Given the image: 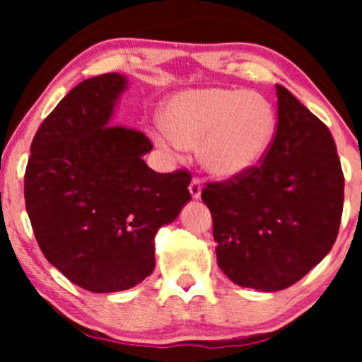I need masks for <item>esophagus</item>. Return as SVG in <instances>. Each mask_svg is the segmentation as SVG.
I'll use <instances>...</instances> for the list:
<instances>
[{
  "label": "esophagus",
  "mask_w": 362,
  "mask_h": 362,
  "mask_svg": "<svg viewBox=\"0 0 362 362\" xmlns=\"http://www.w3.org/2000/svg\"><path fill=\"white\" fill-rule=\"evenodd\" d=\"M189 189H190V194H192L194 199L201 197V190H202V182H201V178L194 177L192 182H190Z\"/></svg>",
  "instance_id": "1"
}]
</instances>
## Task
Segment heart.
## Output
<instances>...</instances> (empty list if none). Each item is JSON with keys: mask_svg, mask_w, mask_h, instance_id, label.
<instances>
[{"mask_svg": "<svg viewBox=\"0 0 362 362\" xmlns=\"http://www.w3.org/2000/svg\"><path fill=\"white\" fill-rule=\"evenodd\" d=\"M163 143L201 146V160L216 177L231 178L252 170L267 155L277 119L271 102L255 91L189 90L165 107Z\"/></svg>", "mask_w": 362, "mask_h": 362, "instance_id": "b5f03b06", "label": "heart"}]
</instances>
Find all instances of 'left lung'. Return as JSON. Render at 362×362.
<instances>
[{
    "label": "left lung",
    "mask_w": 362,
    "mask_h": 362,
    "mask_svg": "<svg viewBox=\"0 0 362 362\" xmlns=\"http://www.w3.org/2000/svg\"><path fill=\"white\" fill-rule=\"evenodd\" d=\"M277 129L252 170L209 182L216 257L235 284L281 291L305 277L334 247L344 173L325 124L277 85Z\"/></svg>",
    "instance_id": "1"
}]
</instances>
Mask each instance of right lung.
<instances>
[{
  "mask_svg": "<svg viewBox=\"0 0 362 362\" xmlns=\"http://www.w3.org/2000/svg\"><path fill=\"white\" fill-rule=\"evenodd\" d=\"M117 73L81 81L37 129L25 170V206L40 250L91 293L136 286L155 269V235L190 201L189 170L156 173L153 143L114 124L126 88Z\"/></svg>",
  "mask_w": 362,
  "mask_h": 362,
  "instance_id": "obj_1",
  "label": "right lung"
}]
</instances>
